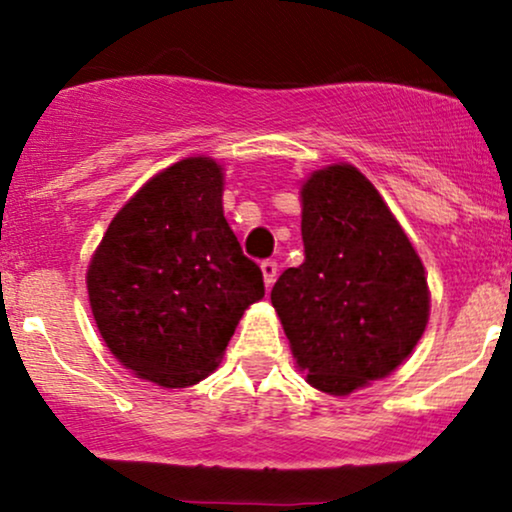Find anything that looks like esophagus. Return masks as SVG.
I'll list each match as a JSON object with an SVG mask.
<instances>
[{
    "mask_svg": "<svg viewBox=\"0 0 512 512\" xmlns=\"http://www.w3.org/2000/svg\"><path fill=\"white\" fill-rule=\"evenodd\" d=\"M260 267H262L264 284H267V289H269V286H272L274 281H276V272H279V264H276V260H264Z\"/></svg>",
    "mask_w": 512,
    "mask_h": 512,
    "instance_id": "1",
    "label": "esophagus"
}]
</instances>
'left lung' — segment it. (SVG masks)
Returning a JSON list of instances; mask_svg holds the SVG:
<instances>
[{
  "mask_svg": "<svg viewBox=\"0 0 512 512\" xmlns=\"http://www.w3.org/2000/svg\"><path fill=\"white\" fill-rule=\"evenodd\" d=\"M305 262L276 279L272 305L308 383L349 395L390 375L428 322L424 264L354 166L303 185Z\"/></svg>",
  "mask_w": 512,
  "mask_h": 512,
  "instance_id": "obj_1",
  "label": "left lung"
}]
</instances>
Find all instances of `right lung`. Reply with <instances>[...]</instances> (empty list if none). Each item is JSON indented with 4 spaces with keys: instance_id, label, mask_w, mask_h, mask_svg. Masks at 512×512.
I'll use <instances>...</instances> for the list:
<instances>
[{
    "instance_id": "obj_1",
    "label": "right lung",
    "mask_w": 512,
    "mask_h": 512,
    "mask_svg": "<svg viewBox=\"0 0 512 512\" xmlns=\"http://www.w3.org/2000/svg\"><path fill=\"white\" fill-rule=\"evenodd\" d=\"M223 173L185 158L117 211L88 267V298L122 366L163 387L216 368L245 308L264 296L260 264L223 219Z\"/></svg>"
}]
</instances>
